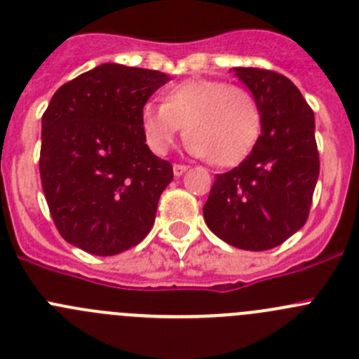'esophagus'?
Returning <instances> with one entry per match:
<instances>
[{
  "mask_svg": "<svg viewBox=\"0 0 359 359\" xmlns=\"http://www.w3.org/2000/svg\"><path fill=\"white\" fill-rule=\"evenodd\" d=\"M187 172V166L186 164H173V175L180 177Z\"/></svg>",
  "mask_w": 359,
  "mask_h": 359,
  "instance_id": "1",
  "label": "esophagus"
}]
</instances>
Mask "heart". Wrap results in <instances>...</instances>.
I'll use <instances>...</instances> for the list:
<instances>
[{
  "label": "heart",
  "mask_w": 359,
  "mask_h": 359,
  "mask_svg": "<svg viewBox=\"0 0 359 359\" xmlns=\"http://www.w3.org/2000/svg\"><path fill=\"white\" fill-rule=\"evenodd\" d=\"M186 126L189 152L216 166L246 159L260 136L262 116L253 93L217 79H189L163 97V106L143 104L140 127L150 150L168 152Z\"/></svg>",
  "instance_id": "obj_1"
}]
</instances>
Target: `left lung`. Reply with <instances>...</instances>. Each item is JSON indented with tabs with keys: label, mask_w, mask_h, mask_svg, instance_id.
<instances>
[{
	"label": "left lung",
	"mask_w": 359,
	"mask_h": 359,
	"mask_svg": "<svg viewBox=\"0 0 359 359\" xmlns=\"http://www.w3.org/2000/svg\"><path fill=\"white\" fill-rule=\"evenodd\" d=\"M232 72L259 104L262 134L239 166L216 175L203 217L230 246L264 251L306 223L319 179L316 116L285 76L253 67Z\"/></svg>",
	"instance_id": "1"
}]
</instances>
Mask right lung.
<instances>
[{"mask_svg": "<svg viewBox=\"0 0 359 359\" xmlns=\"http://www.w3.org/2000/svg\"><path fill=\"white\" fill-rule=\"evenodd\" d=\"M168 81L159 70L102 63L55 92L42 115L40 179L67 243L111 257L150 232L173 168L145 143L140 111Z\"/></svg>", "mask_w": 359, "mask_h": 359, "instance_id": "add662e5", "label": "right lung"}]
</instances>
